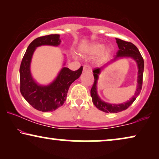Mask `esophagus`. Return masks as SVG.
I'll return each mask as SVG.
<instances>
[{
	"mask_svg": "<svg viewBox=\"0 0 159 159\" xmlns=\"http://www.w3.org/2000/svg\"><path fill=\"white\" fill-rule=\"evenodd\" d=\"M83 71H88V72H90V71H92V69H91L90 66H89V65H84Z\"/></svg>",
	"mask_w": 159,
	"mask_h": 159,
	"instance_id": "obj_1",
	"label": "esophagus"
}]
</instances>
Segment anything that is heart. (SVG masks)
Masks as SVG:
<instances>
[{
  "label": "heart",
  "instance_id": "1",
  "mask_svg": "<svg viewBox=\"0 0 159 159\" xmlns=\"http://www.w3.org/2000/svg\"><path fill=\"white\" fill-rule=\"evenodd\" d=\"M104 49V45L103 44H101V43H96V44H93L91 45L90 46H89L88 48H87L84 52L87 54H89V55L91 56H96L98 55V54L101 53L102 51ZM110 50L107 48L104 50L103 52V56H106L109 53Z\"/></svg>",
  "mask_w": 159,
  "mask_h": 159
}]
</instances>
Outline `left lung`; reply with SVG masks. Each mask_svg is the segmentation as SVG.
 I'll return each mask as SVG.
<instances>
[{"label":"left lung","instance_id":"1","mask_svg":"<svg viewBox=\"0 0 159 159\" xmlns=\"http://www.w3.org/2000/svg\"><path fill=\"white\" fill-rule=\"evenodd\" d=\"M116 43L118 45L119 51L117 52V55L115 56L114 59L118 57H132L138 64V85L134 93V96L130 101L121 104H109L102 101L97 94V80L98 78V75L101 72L102 68H96L93 69V76H94V82L90 90V95L92 97L93 103L99 110L106 113H118L122 111H125L132 105V103L135 101L136 98L140 93L141 89L143 86V70H144V61L141 56V54L135 45L133 43L127 42L121 40V39L116 38ZM114 60H112V61Z\"/></svg>","mask_w":159,"mask_h":159}]
</instances>
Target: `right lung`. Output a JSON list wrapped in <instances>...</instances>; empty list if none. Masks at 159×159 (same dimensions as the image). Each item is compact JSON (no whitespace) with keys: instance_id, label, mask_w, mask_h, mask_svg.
Returning a JSON list of instances; mask_svg holds the SVG:
<instances>
[{"instance_id":"obj_1","label":"right lung","mask_w":159,"mask_h":159,"mask_svg":"<svg viewBox=\"0 0 159 159\" xmlns=\"http://www.w3.org/2000/svg\"><path fill=\"white\" fill-rule=\"evenodd\" d=\"M61 43L59 34H48L34 39L28 46L21 61L20 92L25 99L35 109L40 111H52L61 106L66 101L69 88L80 77L82 66L76 71L64 67L53 83L48 86L38 85L30 73V62L34 50L43 45L57 46Z\"/></svg>"}]
</instances>
